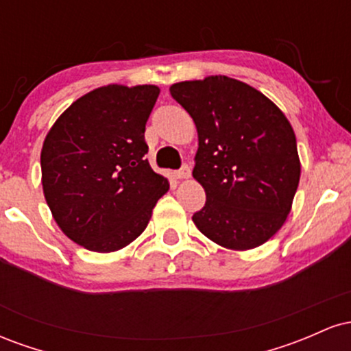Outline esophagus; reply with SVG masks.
<instances>
[{"label":"esophagus","instance_id":"34e87169","mask_svg":"<svg viewBox=\"0 0 351 351\" xmlns=\"http://www.w3.org/2000/svg\"><path fill=\"white\" fill-rule=\"evenodd\" d=\"M189 176H191V170H189L188 165H184L183 168H180L178 171H175L176 180H186V178H189Z\"/></svg>","mask_w":351,"mask_h":351}]
</instances>
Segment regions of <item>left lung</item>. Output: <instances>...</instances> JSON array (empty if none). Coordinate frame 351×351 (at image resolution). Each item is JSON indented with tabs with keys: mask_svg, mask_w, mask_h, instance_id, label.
Wrapping results in <instances>:
<instances>
[{
	"mask_svg": "<svg viewBox=\"0 0 351 351\" xmlns=\"http://www.w3.org/2000/svg\"><path fill=\"white\" fill-rule=\"evenodd\" d=\"M170 94L198 130L193 178L206 204L193 223L232 251L264 244L287 219L300 180L287 117L263 92L226 75L173 84Z\"/></svg>",
	"mask_w": 351,
	"mask_h": 351,
	"instance_id": "8db88e82",
	"label": "left lung"
}]
</instances>
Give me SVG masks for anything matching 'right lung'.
<instances>
[{
  "instance_id": "right-lung-1",
  "label": "right lung",
  "mask_w": 351,
  "mask_h": 351,
  "mask_svg": "<svg viewBox=\"0 0 351 351\" xmlns=\"http://www.w3.org/2000/svg\"><path fill=\"white\" fill-rule=\"evenodd\" d=\"M156 86L95 88L64 110L41 150L43 191L60 231L94 252L135 241L170 184L152 170L145 125Z\"/></svg>"
}]
</instances>
